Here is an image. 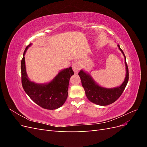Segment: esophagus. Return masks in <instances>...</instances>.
<instances>
[{"label": "esophagus", "instance_id": "1", "mask_svg": "<svg viewBox=\"0 0 147 147\" xmlns=\"http://www.w3.org/2000/svg\"><path fill=\"white\" fill-rule=\"evenodd\" d=\"M72 67L75 73H78L80 69V63L78 61L74 62Z\"/></svg>", "mask_w": 147, "mask_h": 147}]
</instances>
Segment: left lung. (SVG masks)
<instances>
[{
    "label": "left lung",
    "mask_w": 147,
    "mask_h": 147,
    "mask_svg": "<svg viewBox=\"0 0 147 147\" xmlns=\"http://www.w3.org/2000/svg\"><path fill=\"white\" fill-rule=\"evenodd\" d=\"M118 47L125 58L126 69V77L121 86L115 88H105L96 84L90 75L84 72L83 70H80L78 73L87 98L92 103L99 105H107L113 103L121 96L127 85L129 80V70L126 57L119 45H118Z\"/></svg>",
    "instance_id": "8db88e82"
}]
</instances>
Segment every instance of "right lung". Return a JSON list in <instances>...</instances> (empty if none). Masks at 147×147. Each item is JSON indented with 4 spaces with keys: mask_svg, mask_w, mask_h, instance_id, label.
Returning <instances> with one entry per match:
<instances>
[{
    "mask_svg": "<svg viewBox=\"0 0 147 147\" xmlns=\"http://www.w3.org/2000/svg\"><path fill=\"white\" fill-rule=\"evenodd\" d=\"M29 44L24 51L21 60L22 86L30 98L41 107L48 110L59 108L65 102L68 96L69 79L74 74L71 67L64 69L57 74L53 80L48 84H37L30 82L26 74L24 55Z\"/></svg>",
    "mask_w": 147,
    "mask_h": 147,
    "instance_id": "right-lung-1",
    "label": "right lung"
}]
</instances>
